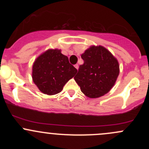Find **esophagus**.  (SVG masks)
<instances>
[{
    "instance_id": "esophagus-1",
    "label": "esophagus",
    "mask_w": 149,
    "mask_h": 149,
    "mask_svg": "<svg viewBox=\"0 0 149 149\" xmlns=\"http://www.w3.org/2000/svg\"><path fill=\"white\" fill-rule=\"evenodd\" d=\"M74 67L76 68L77 69V70H78V69H79V65H78V64H76V65H74Z\"/></svg>"
}]
</instances>
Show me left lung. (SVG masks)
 I'll use <instances>...</instances> for the list:
<instances>
[{"label": "left lung", "mask_w": 149, "mask_h": 149, "mask_svg": "<svg viewBox=\"0 0 149 149\" xmlns=\"http://www.w3.org/2000/svg\"><path fill=\"white\" fill-rule=\"evenodd\" d=\"M83 65L74 77L81 91L89 98H98L109 92L120 73L118 60L103 46L92 45L81 55Z\"/></svg>", "instance_id": "left-lung-1"}]
</instances>
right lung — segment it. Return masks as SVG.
I'll use <instances>...</instances> for the list:
<instances>
[{"mask_svg":"<svg viewBox=\"0 0 149 149\" xmlns=\"http://www.w3.org/2000/svg\"><path fill=\"white\" fill-rule=\"evenodd\" d=\"M77 73L61 49H49L34 61L32 80L41 92L55 95L61 92L65 84Z\"/></svg>","mask_w":149,"mask_h":149,"instance_id":"add662e5","label":"right lung"}]
</instances>
